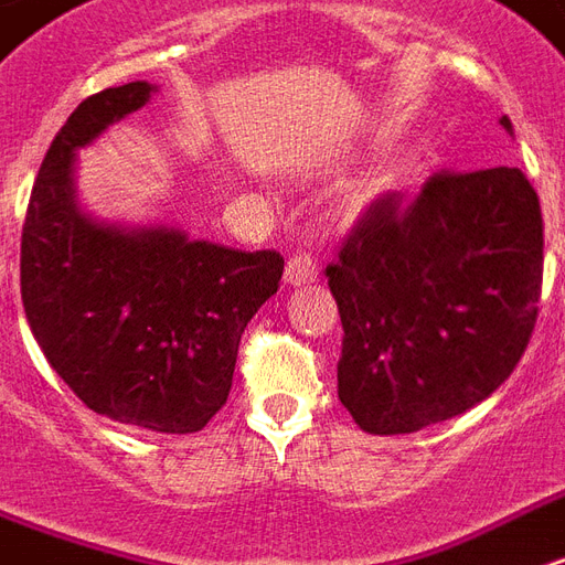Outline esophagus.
Masks as SVG:
<instances>
[{"mask_svg": "<svg viewBox=\"0 0 565 565\" xmlns=\"http://www.w3.org/2000/svg\"><path fill=\"white\" fill-rule=\"evenodd\" d=\"M320 278V263L311 254H294L290 260H287V269H284V281L290 284V287H305V284H315Z\"/></svg>", "mask_w": 565, "mask_h": 565, "instance_id": "obj_1", "label": "esophagus"}]
</instances>
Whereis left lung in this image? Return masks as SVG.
<instances>
[{
  "mask_svg": "<svg viewBox=\"0 0 565 565\" xmlns=\"http://www.w3.org/2000/svg\"><path fill=\"white\" fill-rule=\"evenodd\" d=\"M512 134L509 116L500 119ZM542 209L518 167L380 194L326 266L344 326L338 398L367 434L467 413L524 356L542 296Z\"/></svg>",
  "mask_w": 565,
  "mask_h": 565,
  "instance_id": "8db88e82",
  "label": "left lung"
}]
</instances>
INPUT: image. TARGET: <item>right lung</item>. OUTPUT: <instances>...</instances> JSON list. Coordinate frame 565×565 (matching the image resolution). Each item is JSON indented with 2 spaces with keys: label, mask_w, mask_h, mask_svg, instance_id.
I'll return each mask as SVG.
<instances>
[{
  "label": "right lung",
  "mask_w": 565,
  "mask_h": 565,
  "mask_svg": "<svg viewBox=\"0 0 565 565\" xmlns=\"http://www.w3.org/2000/svg\"><path fill=\"white\" fill-rule=\"evenodd\" d=\"M152 92L146 81L113 86L62 125L29 198L20 294L38 347L89 411L146 431L194 434L227 404L242 332L278 294L284 257L81 212L77 149Z\"/></svg>",
  "instance_id": "right-lung-1"
}]
</instances>
